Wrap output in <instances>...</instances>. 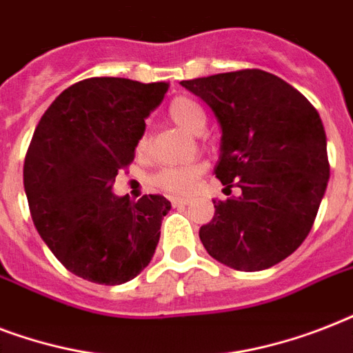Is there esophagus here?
Listing matches in <instances>:
<instances>
[{
    "label": "esophagus",
    "mask_w": 353,
    "mask_h": 353,
    "mask_svg": "<svg viewBox=\"0 0 353 353\" xmlns=\"http://www.w3.org/2000/svg\"><path fill=\"white\" fill-rule=\"evenodd\" d=\"M190 203L187 198H172V205L174 207H187V205Z\"/></svg>",
    "instance_id": "1"
}]
</instances>
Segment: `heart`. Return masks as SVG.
I'll list each match as a JSON object with an SVG mask.
<instances>
[{"label":"heart","instance_id":"heart-1","mask_svg":"<svg viewBox=\"0 0 353 353\" xmlns=\"http://www.w3.org/2000/svg\"><path fill=\"white\" fill-rule=\"evenodd\" d=\"M168 117L174 124L190 133H201L207 124L203 108L188 97H176L168 104ZM148 148V135L143 133L137 141V152L143 154ZM205 165L194 163L185 166H165L152 176L154 187L172 196H190L196 192L199 177L203 176Z\"/></svg>","mask_w":353,"mask_h":353}]
</instances>
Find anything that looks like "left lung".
Listing matches in <instances>:
<instances>
[{
    "instance_id": "1",
    "label": "left lung",
    "mask_w": 353,
    "mask_h": 353,
    "mask_svg": "<svg viewBox=\"0 0 353 353\" xmlns=\"http://www.w3.org/2000/svg\"><path fill=\"white\" fill-rule=\"evenodd\" d=\"M221 126L216 177L241 194L214 199L199 229L210 256L238 271L282 262L306 240L330 179L326 133L312 102L262 69L181 82Z\"/></svg>"
}]
</instances>
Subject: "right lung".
Returning a JSON list of instances; mask_svg holds the SVG:
<instances>
[{"mask_svg":"<svg viewBox=\"0 0 353 353\" xmlns=\"http://www.w3.org/2000/svg\"><path fill=\"white\" fill-rule=\"evenodd\" d=\"M166 91V82L80 80L36 126L23 163L30 218L52 254L80 279L124 284L154 256L170 201L148 194L133 203L112 187L132 165L144 119Z\"/></svg>","mask_w":353,"mask_h":353,"instance_id":"obj_1","label":"right lung"}]
</instances>
